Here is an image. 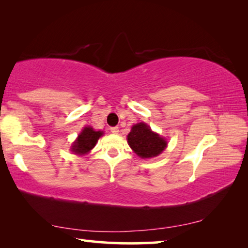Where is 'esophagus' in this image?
<instances>
[{
	"label": "esophagus",
	"mask_w": 248,
	"mask_h": 248,
	"mask_svg": "<svg viewBox=\"0 0 248 248\" xmlns=\"http://www.w3.org/2000/svg\"><path fill=\"white\" fill-rule=\"evenodd\" d=\"M110 131H111L112 133H115V134H118L119 128H118V127H111V128H110Z\"/></svg>",
	"instance_id": "34e87169"
}]
</instances>
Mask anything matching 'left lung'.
Listing matches in <instances>:
<instances>
[{
  "instance_id": "obj_1",
  "label": "left lung",
  "mask_w": 248,
  "mask_h": 248,
  "mask_svg": "<svg viewBox=\"0 0 248 248\" xmlns=\"http://www.w3.org/2000/svg\"><path fill=\"white\" fill-rule=\"evenodd\" d=\"M127 140L133 152L142 158L157 156L167 146V142L164 138H162L156 132H153L144 123L132 125Z\"/></svg>"
}]
</instances>
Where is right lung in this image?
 I'll use <instances>...</instances> for the list:
<instances>
[{
  "instance_id": "1",
  "label": "right lung",
  "mask_w": 248,
  "mask_h": 248,
  "mask_svg": "<svg viewBox=\"0 0 248 248\" xmlns=\"http://www.w3.org/2000/svg\"><path fill=\"white\" fill-rule=\"evenodd\" d=\"M103 134V131H95L92 127H85L78 134V139L73 142L71 151L74 152V154L78 155L87 154L96 145Z\"/></svg>"
}]
</instances>
